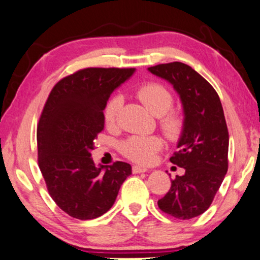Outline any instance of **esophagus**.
Instances as JSON below:
<instances>
[{
    "mask_svg": "<svg viewBox=\"0 0 260 260\" xmlns=\"http://www.w3.org/2000/svg\"><path fill=\"white\" fill-rule=\"evenodd\" d=\"M148 170L146 167H142V166H133L132 167V172L133 173H144V172H147Z\"/></svg>",
    "mask_w": 260,
    "mask_h": 260,
    "instance_id": "34e87169",
    "label": "esophagus"
}]
</instances>
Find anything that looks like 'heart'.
Masks as SVG:
<instances>
[{
    "label": "heart",
    "mask_w": 260,
    "mask_h": 260,
    "mask_svg": "<svg viewBox=\"0 0 260 260\" xmlns=\"http://www.w3.org/2000/svg\"><path fill=\"white\" fill-rule=\"evenodd\" d=\"M135 94L153 115L159 116L160 128L172 141H177L184 134L186 119L184 113L173 109L174 96L166 86L160 82H147L139 87ZM122 96L113 95L104 108V121L111 127L115 123L122 106ZM162 148V140L159 137H131L119 146L120 152L127 159L138 164L151 162L154 154Z\"/></svg>",
    "instance_id": "1"
}]
</instances>
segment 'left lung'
Returning a JSON list of instances; mask_svg holds the SVG:
<instances>
[{
    "mask_svg": "<svg viewBox=\"0 0 260 260\" xmlns=\"http://www.w3.org/2000/svg\"><path fill=\"white\" fill-rule=\"evenodd\" d=\"M167 80L180 95L186 119L179 151L171 162L185 168L171 180V188L158 202L166 214L187 220L198 217L213 202L229 168V131L218 93L199 73L182 62L149 67Z\"/></svg>",
    "mask_w": 260,
    "mask_h": 260,
    "instance_id": "8db88e82",
    "label": "left lung"
}]
</instances>
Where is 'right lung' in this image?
<instances>
[{
	"label": "right lung",
	"mask_w": 260,
	"mask_h": 260,
	"mask_svg": "<svg viewBox=\"0 0 260 260\" xmlns=\"http://www.w3.org/2000/svg\"><path fill=\"white\" fill-rule=\"evenodd\" d=\"M134 68H83L50 90L38 126V162L58 207L80 220L98 218L114 204L129 164L95 166L90 158L104 129V108Z\"/></svg>",
	"instance_id": "add662e5"
}]
</instances>
